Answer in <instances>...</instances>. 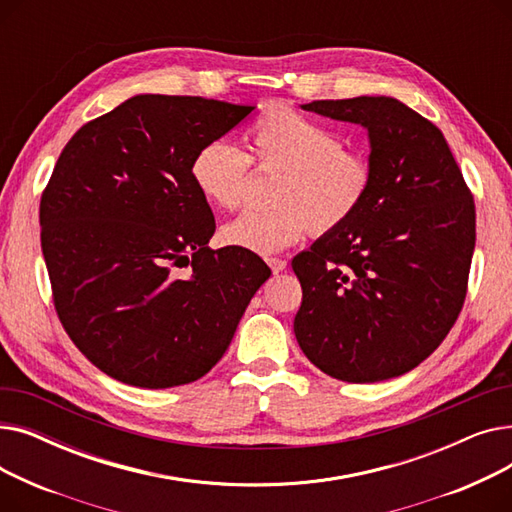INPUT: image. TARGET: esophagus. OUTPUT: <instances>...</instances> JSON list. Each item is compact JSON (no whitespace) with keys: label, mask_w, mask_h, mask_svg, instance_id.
I'll use <instances>...</instances> for the list:
<instances>
[{"label":"esophagus","mask_w":512,"mask_h":512,"mask_svg":"<svg viewBox=\"0 0 512 512\" xmlns=\"http://www.w3.org/2000/svg\"><path fill=\"white\" fill-rule=\"evenodd\" d=\"M265 261H267V265L272 267V272H274V274H280V272H284V270H286V261H284V259L270 257V259H265Z\"/></svg>","instance_id":"34e87169"}]
</instances>
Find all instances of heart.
Listing matches in <instances>:
<instances>
[{
  "instance_id": "heart-1",
  "label": "heart",
  "mask_w": 512,
  "mask_h": 512,
  "mask_svg": "<svg viewBox=\"0 0 512 512\" xmlns=\"http://www.w3.org/2000/svg\"><path fill=\"white\" fill-rule=\"evenodd\" d=\"M242 153L224 141L197 149L191 180L199 195L220 209L240 205L249 180V161L261 172H280L274 184V209L245 211L222 228L230 247L274 255L299 242L309 226L330 232L361 207L371 168L361 153L342 147L328 126L290 110L270 107L245 130Z\"/></svg>"
}]
</instances>
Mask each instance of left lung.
<instances>
[{
  "label": "left lung",
  "instance_id": "obj_1",
  "mask_svg": "<svg viewBox=\"0 0 512 512\" xmlns=\"http://www.w3.org/2000/svg\"><path fill=\"white\" fill-rule=\"evenodd\" d=\"M367 130L369 191L353 218L292 259L294 336L336 380L373 384L432 355L461 313L475 205L440 128L394 97L301 105Z\"/></svg>",
  "mask_w": 512,
  "mask_h": 512
}]
</instances>
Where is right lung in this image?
Here are the masks:
<instances>
[{"instance_id": "obj_1", "label": "right lung", "mask_w": 512, "mask_h": 512, "mask_svg": "<svg viewBox=\"0 0 512 512\" xmlns=\"http://www.w3.org/2000/svg\"><path fill=\"white\" fill-rule=\"evenodd\" d=\"M253 110L134 95L64 147L41 197V249L64 330L110 378L149 390L203 378L272 276L251 251L207 247L215 220L191 180L197 149Z\"/></svg>"}]
</instances>
